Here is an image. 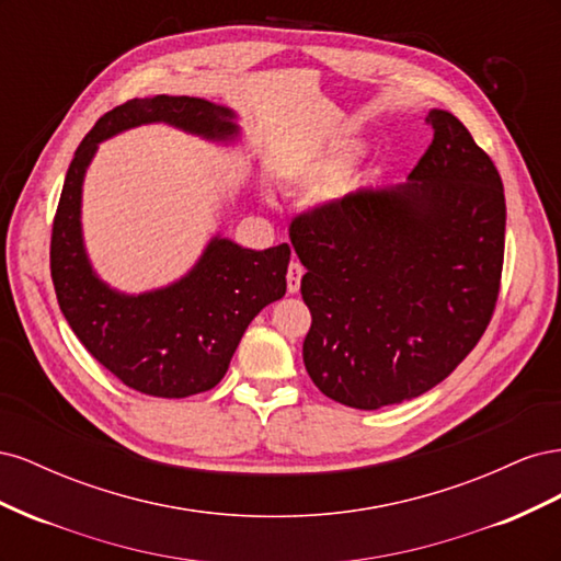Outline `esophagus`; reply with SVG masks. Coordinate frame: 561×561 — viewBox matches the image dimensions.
<instances>
[{
  "label": "esophagus",
  "instance_id": "obj_1",
  "mask_svg": "<svg viewBox=\"0 0 561 561\" xmlns=\"http://www.w3.org/2000/svg\"><path fill=\"white\" fill-rule=\"evenodd\" d=\"M301 274H304L301 264L293 260V262H290V266H287V293H290V295L299 293V285H301Z\"/></svg>",
  "mask_w": 561,
  "mask_h": 561
}]
</instances>
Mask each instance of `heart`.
I'll return each mask as SVG.
<instances>
[{
  "mask_svg": "<svg viewBox=\"0 0 561 561\" xmlns=\"http://www.w3.org/2000/svg\"><path fill=\"white\" fill-rule=\"evenodd\" d=\"M360 145H346L344 149L334 151V154L325 157V159H316L307 165L299 168L297 178L304 180V182H320V180H330L334 175H339L344 171V168L353 161V157L358 154Z\"/></svg>",
  "mask_w": 561,
  "mask_h": 561,
  "instance_id": "1",
  "label": "heart"
}]
</instances>
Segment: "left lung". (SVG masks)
Segmentation results:
<instances>
[{
	"instance_id": "8db88e82",
	"label": "left lung",
	"mask_w": 561,
	"mask_h": 561,
	"mask_svg": "<svg viewBox=\"0 0 561 561\" xmlns=\"http://www.w3.org/2000/svg\"><path fill=\"white\" fill-rule=\"evenodd\" d=\"M404 184L367 186L293 219L311 311L304 365L328 398L379 410L426 393L480 342L505 248L503 182L468 128L431 110Z\"/></svg>"
}]
</instances>
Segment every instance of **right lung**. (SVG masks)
<instances>
[{
	"label": "right lung",
	"mask_w": 561,
	"mask_h": 561,
	"mask_svg": "<svg viewBox=\"0 0 561 561\" xmlns=\"http://www.w3.org/2000/svg\"><path fill=\"white\" fill-rule=\"evenodd\" d=\"M145 124L222 145L241 138L233 110L190 95L135 98L100 116L67 168L50 233V278L72 332L118 381L145 396L190 398L222 381L252 318L285 295L290 245L250 250L217 233L180 280L140 295L110 287L83 245V178L100 142Z\"/></svg>",
	"instance_id": "add662e5"
}]
</instances>
